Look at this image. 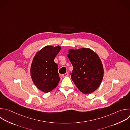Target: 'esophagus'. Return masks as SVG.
Here are the masks:
<instances>
[{"instance_id":"obj_1","label":"esophagus","mask_w":130,"mask_h":130,"mask_svg":"<svg viewBox=\"0 0 130 130\" xmlns=\"http://www.w3.org/2000/svg\"><path fill=\"white\" fill-rule=\"evenodd\" d=\"M69 76V73L68 72L66 73L65 74H62V76L63 77H67V76Z\"/></svg>"}]
</instances>
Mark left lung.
I'll use <instances>...</instances> for the list:
<instances>
[{
  "instance_id": "obj_1",
  "label": "left lung",
  "mask_w": 130,
  "mask_h": 130,
  "mask_svg": "<svg viewBox=\"0 0 130 130\" xmlns=\"http://www.w3.org/2000/svg\"><path fill=\"white\" fill-rule=\"evenodd\" d=\"M67 56L73 67L71 78L84 94L96 90L104 76V68L99 55L89 48L71 49Z\"/></svg>"
}]
</instances>
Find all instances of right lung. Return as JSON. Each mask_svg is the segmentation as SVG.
<instances>
[{"label":"right lung","instance_id":"obj_1","mask_svg":"<svg viewBox=\"0 0 130 130\" xmlns=\"http://www.w3.org/2000/svg\"><path fill=\"white\" fill-rule=\"evenodd\" d=\"M61 47L46 46L38 51L30 67V76L36 86L41 91L48 93L54 89L60 80L58 65L54 59Z\"/></svg>","mask_w":130,"mask_h":130}]
</instances>
